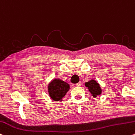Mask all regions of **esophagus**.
<instances>
[{"label": "esophagus", "mask_w": 135, "mask_h": 135, "mask_svg": "<svg viewBox=\"0 0 135 135\" xmlns=\"http://www.w3.org/2000/svg\"><path fill=\"white\" fill-rule=\"evenodd\" d=\"M81 83H78L75 84V86H81Z\"/></svg>", "instance_id": "esophagus-1"}]
</instances>
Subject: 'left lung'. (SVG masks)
<instances>
[{
	"instance_id": "8db88e82",
	"label": "left lung",
	"mask_w": 135,
	"mask_h": 135,
	"mask_svg": "<svg viewBox=\"0 0 135 135\" xmlns=\"http://www.w3.org/2000/svg\"><path fill=\"white\" fill-rule=\"evenodd\" d=\"M85 86L88 87L90 92L92 94V96L94 97H96L97 95H99L101 93L100 86L94 80H91L88 82L85 83Z\"/></svg>"
}]
</instances>
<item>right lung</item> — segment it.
Here are the masks:
<instances>
[{"label":"right lung","instance_id":"add662e5","mask_svg":"<svg viewBox=\"0 0 135 135\" xmlns=\"http://www.w3.org/2000/svg\"><path fill=\"white\" fill-rule=\"evenodd\" d=\"M48 88L49 94L51 99L56 101H59L61 100L69 91L70 86L61 80L54 79L49 84Z\"/></svg>","mask_w":135,"mask_h":135}]
</instances>
